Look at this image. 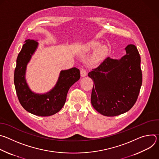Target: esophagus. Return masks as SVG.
Returning <instances> with one entry per match:
<instances>
[{
    "label": "esophagus",
    "mask_w": 159,
    "mask_h": 159,
    "mask_svg": "<svg viewBox=\"0 0 159 159\" xmlns=\"http://www.w3.org/2000/svg\"><path fill=\"white\" fill-rule=\"evenodd\" d=\"M80 75L82 77H85L87 75V72H86V70L85 69H82L80 70Z\"/></svg>",
    "instance_id": "esophagus-1"
}]
</instances>
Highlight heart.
Masks as SVG:
<instances>
[{"instance_id":"heart-1","label":"heart","mask_w":159,"mask_h":159,"mask_svg":"<svg viewBox=\"0 0 159 159\" xmlns=\"http://www.w3.org/2000/svg\"><path fill=\"white\" fill-rule=\"evenodd\" d=\"M100 43L99 42L95 41H90L85 43L83 46V50L85 52H89L96 49L98 47V48L95 51L93 55V60L94 61H98L102 58H104L107 53V48L105 46H100ZM100 47L99 48L98 47Z\"/></svg>"}]
</instances>
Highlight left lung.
Masks as SVG:
<instances>
[{
	"label": "left lung",
	"mask_w": 159,
	"mask_h": 159,
	"mask_svg": "<svg viewBox=\"0 0 159 159\" xmlns=\"http://www.w3.org/2000/svg\"><path fill=\"white\" fill-rule=\"evenodd\" d=\"M120 59L106 58L88 74L94 83L91 94L94 108L106 116L129 111L137 100L142 84L140 56L134 44L125 48Z\"/></svg>",
	"instance_id": "obj_1"
}]
</instances>
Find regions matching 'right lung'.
<instances>
[{"instance_id": "add662e5", "label": "right lung", "mask_w": 159, "mask_h": 159, "mask_svg": "<svg viewBox=\"0 0 159 159\" xmlns=\"http://www.w3.org/2000/svg\"><path fill=\"white\" fill-rule=\"evenodd\" d=\"M38 46L33 39H27L19 53L14 70V82L20 104L28 112L36 116H49L58 112L64 106L70 87L80 79L75 67L61 70L58 81L50 91L42 94L32 92L26 79V66Z\"/></svg>"}]
</instances>
